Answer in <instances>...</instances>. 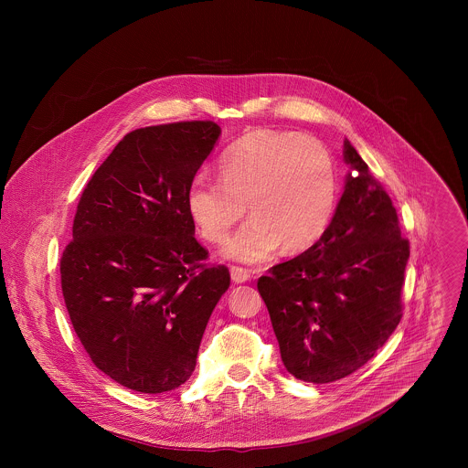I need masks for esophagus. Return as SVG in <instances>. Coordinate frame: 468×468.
Segmentation results:
<instances>
[{
	"label": "esophagus",
	"instance_id": "1",
	"mask_svg": "<svg viewBox=\"0 0 468 468\" xmlns=\"http://www.w3.org/2000/svg\"><path fill=\"white\" fill-rule=\"evenodd\" d=\"M230 279H232L234 282H238V284L247 282V281L250 279V271L245 270V268L232 267L230 268Z\"/></svg>",
	"mask_w": 468,
	"mask_h": 468
}]
</instances>
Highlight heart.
I'll list each match as a JSON object with an SVG mask.
<instances>
[{"label":"heart","instance_id":"obj_1","mask_svg":"<svg viewBox=\"0 0 468 468\" xmlns=\"http://www.w3.org/2000/svg\"><path fill=\"white\" fill-rule=\"evenodd\" d=\"M219 176L221 182L195 178L186 205L201 238L212 243L227 239L249 205L252 218L221 250L227 260L260 265L281 247L303 252L332 223L336 169L315 138L270 130L243 134L221 154Z\"/></svg>","mask_w":468,"mask_h":468}]
</instances>
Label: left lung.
<instances>
[{
	"mask_svg": "<svg viewBox=\"0 0 468 468\" xmlns=\"http://www.w3.org/2000/svg\"><path fill=\"white\" fill-rule=\"evenodd\" d=\"M349 173L324 236L258 281L290 375L328 384L360 369L397 330L409 241L397 208L344 140Z\"/></svg>",
	"mask_w": 468,
	"mask_h": 468,
	"instance_id": "1",
	"label": "left lung"
}]
</instances>
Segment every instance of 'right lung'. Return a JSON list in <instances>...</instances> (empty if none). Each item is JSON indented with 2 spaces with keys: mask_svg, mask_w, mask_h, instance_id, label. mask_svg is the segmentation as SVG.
Returning <instances> with one entry per match:
<instances>
[{
  "mask_svg": "<svg viewBox=\"0 0 468 468\" xmlns=\"http://www.w3.org/2000/svg\"><path fill=\"white\" fill-rule=\"evenodd\" d=\"M221 128L210 121L126 134L88 182L61 258L68 315L91 362L117 384L158 395L186 384L230 284L205 268L186 195Z\"/></svg>",
  "mask_w": 468,
  "mask_h": 468,
  "instance_id": "obj_1",
  "label": "right lung"
}]
</instances>
